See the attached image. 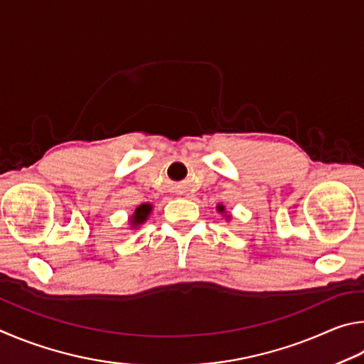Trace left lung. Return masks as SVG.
Masks as SVG:
<instances>
[{
	"label": "left lung",
	"instance_id": "8db88e82",
	"mask_svg": "<svg viewBox=\"0 0 364 364\" xmlns=\"http://www.w3.org/2000/svg\"><path fill=\"white\" fill-rule=\"evenodd\" d=\"M218 211H219V213H222V214H224V213H225V208L222 206V205H219V206H218ZM228 218H230V215H228ZM228 218H227V219H228Z\"/></svg>",
	"mask_w": 364,
	"mask_h": 364
}]
</instances>
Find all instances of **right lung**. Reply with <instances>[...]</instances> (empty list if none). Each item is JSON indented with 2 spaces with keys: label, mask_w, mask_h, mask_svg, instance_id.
I'll use <instances>...</instances> for the list:
<instances>
[{
  "label": "right lung",
  "mask_w": 364,
  "mask_h": 364,
  "mask_svg": "<svg viewBox=\"0 0 364 364\" xmlns=\"http://www.w3.org/2000/svg\"><path fill=\"white\" fill-rule=\"evenodd\" d=\"M151 205H149V203H144V205H140L136 208V211H134V214L131 215L129 219V224L132 228H137L139 225H142L144 222L149 219V215L151 213Z\"/></svg>",
  "instance_id": "add662e5"
}]
</instances>
